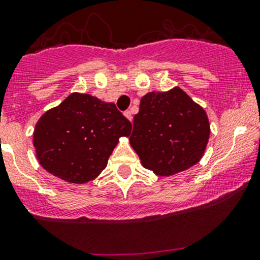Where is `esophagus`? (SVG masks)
<instances>
[{
	"mask_svg": "<svg viewBox=\"0 0 260 260\" xmlns=\"http://www.w3.org/2000/svg\"><path fill=\"white\" fill-rule=\"evenodd\" d=\"M124 115L126 116V118L129 119L130 121H133V114H131V111H130V110H126V111H125V113H124Z\"/></svg>",
	"mask_w": 260,
	"mask_h": 260,
	"instance_id": "obj_1",
	"label": "esophagus"
}]
</instances>
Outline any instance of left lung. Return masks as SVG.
<instances>
[{
	"label": "left lung",
	"instance_id": "1",
	"mask_svg": "<svg viewBox=\"0 0 260 260\" xmlns=\"http://www.w3.org/2000/svg\"><path fill=\"white\" fill-rule=\"evenodd\" d=\"M209 133L203 108L175 86L141 98L129 140L145 169L167 177L185 171L202 158Z\"/></svg>",
	"mask_w": 260,
	"mask_h": 260
}]
</instances>
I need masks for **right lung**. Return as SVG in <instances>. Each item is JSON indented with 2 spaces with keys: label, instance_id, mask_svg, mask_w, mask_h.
I'll return each mask as SVG.
<instances>
[{
  "label": "right lung",
  "instance_id": "add662e5",
  "mask_svg": "<svg viewBox=\"0 0 260 260\" xmlns=\"http://www.w3.org/2000/svg\"><path fill=\"white\" fill-rule=\"evenodd\" d=\"M131 122L116 109L90 94L72 93L37 121L33 146L46 171L71 183H86L107 167L119 139Z\"/></svg>",
  "mask_w": 260,
  "mask_h": 260
}]
</instances>
